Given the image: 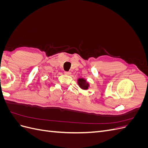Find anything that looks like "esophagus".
<instances>
[{"label": "esophagus", "mask_w": 148, "mask_h": 148, "mask_svg": "<svg viewBox=\"0 0 148 148\" xmlns=\"http://www.w3.org/2000/svg\"><path fill=\"white\" fill-rule=\"evenodd\" d=\"M65 75H70L71 74V72L70 71H65Z\"/></svg>", "instance_id": "1"}]
</instances>
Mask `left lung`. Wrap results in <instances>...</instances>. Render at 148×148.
<instances>
[{
  "instance_id": "obj_1",
  "label": "left lung",
  "mask_w": 148,
  "mask_h": 148,
  "mask_svg": "<svg viewBox=\"0 0 148 148\" xmlns=\"http://www.w3.org/2000/svg\"><path fill=\"white\" fill-rule=\"evenodd\" d=\"M78 84L79 86L81 87L82 89H88V84L86 83V81L84 79H79L78 80Z\"/></svg>"
}]
</instances>
